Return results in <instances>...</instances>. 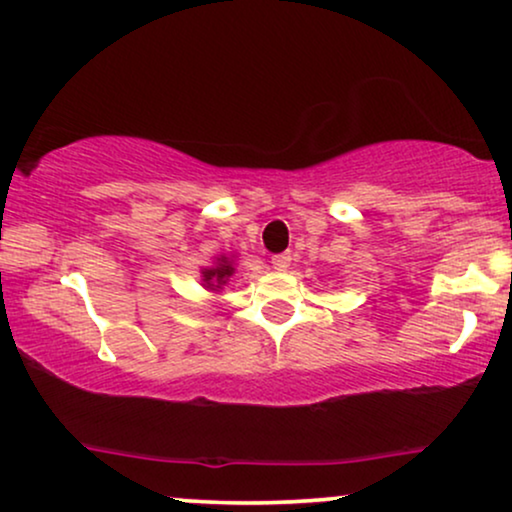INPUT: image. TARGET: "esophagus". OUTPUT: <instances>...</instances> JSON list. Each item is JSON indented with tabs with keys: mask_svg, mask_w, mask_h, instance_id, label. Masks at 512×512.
Wrapping results in <instances>:
<instances>
[{
	"mask_svg": "<svg viewBox=\"0 0 512 512\" xmlns=\"http://www.w3.org/2000/svg\"><path fill=\"white\" fill-rule=\"evenodd\" d=\"M290 262H292L290 252H281V255L271 257V267H274L276 271H285V269L290 267Z\"/></svg>",
	"mask_w": 512,
	"mask_h": 512,
	"instance_id": "esophagus-1",
	"label": "esophagus"
}]
</instances>
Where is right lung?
<instances>
[{"instance_id":"1","label":"right lung","mask_w":512,"mask_h":512,"mask_svg":"<svg viewBox=\"0 0 512 512\" xmlns=\"http://www.w3.org/2000/svg\"><path fill=\"white\" fill-rule=\"evenodd\" d=\"M234 274H236V257L220 255L215 257L213 264H208V267L201 269V285L210 292H220Z\"/></svg>"}]
</instances>
